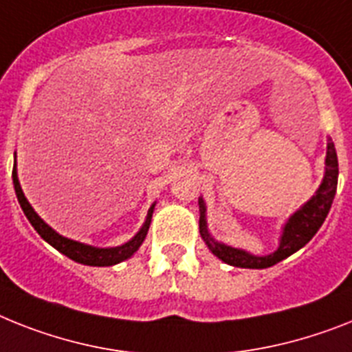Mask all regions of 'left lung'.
Instances as JSON below:
<instances>
[{
	"instance_id": "8db88e82",
	"label": "left lung",
	"mask_w": 352,
	"mask_h": 352,
	"mask_svg": "<svg viewBox=\"0 0 352 352\" xmlns=\"http://www.w3.org/2000/svg\"><path fill=\"white\" fill-rule=\"evenodd\" d=\"M336 185H338V158H336L335 144L327 140V155H326V174L322 179L320 187L315 192V196L302 205L295 214H293L283 228V235H280V243L278 248L274 254L270 255H252L245 250L232 248L223 243H217L207 230V219H205V201L203 197H199V234H201L203 241L207 243L210 252L216 255L217 259H221L223 263L230 264V266H237V268H270L274 264L280 263L283 259L295 254L302 246H306L309 241L313 239V235L318 232L322 223L326 221L329 208L333 205L336 194Z\"/></svg>"
}]
</instances>
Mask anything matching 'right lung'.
<instances>
[{"mask_svg": "<svg viewBox=\"0 0 352 352\" xmlns=\"http://www.w3.org/2000/svg\"><path fill=\"white\" fill-rule=\"evenodd\" d=\"M12 182H14V188H16L17 201H19V205H21L26 219L32 223V226L36 228L37 234H39L41 237L48 243V245L54 246L55 250H59L60 254H65L66 257H69V259L75 261V263L88 264V266H113V264L122 263V261L129 259L131 255L140 248V245L145 239V235H147V230H149L151 217H153L155 205H153V207L149 208V212H147L144 226H142L140 230H138V234H136L133 239L127 241L126 245L115 246V248H97V246H89V245H84V243H78V241L68 239V237H63V235L57 234L52 226L46 225V223L37 216L36 210L32 208V205L28 203L25 194H23L19 179H17L16 162H14Z\"/></svg>", "mask_w": 352, "mask_h": 352, "instance_id": "1", "label": "right lung"}]
</instances>
